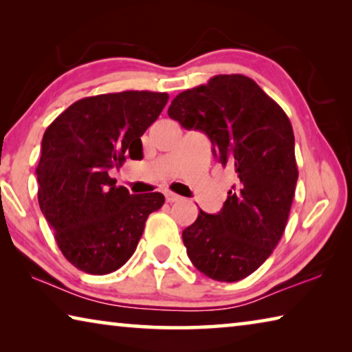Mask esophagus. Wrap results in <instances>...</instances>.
I'll use <instances>...</instances> for the list:
<instances>
[{
  "mask_svg": "<svg viewBox=\"0 0 352 352\" xmlns=\"http://www.w3.org/2000/svg\"><path fill=\"white\" fill-rule=\"evenodd\" d=\"M164 195H166V201H168V204H175V201H180L183 199L182 195H178L175 192H170V190H168V192H166Z\"/></svg>",
  "mask_w": 352,
  "mask_h": 352,
  "instance_id": "esophagus-1",
  "label": "esophagus"
}]
</instances>
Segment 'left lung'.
Instances as JSON below:
<instances>
[{
	"label": "left lung",
	"instance_id": "1",
	"mask_svg": "<svg viewBox=\"0 0 352 352\" xmlns=\"http://www.w3.org/2000/svg\"><path fill=\"white\" fill-rule=\"evenodd\" d=\"M184 129L201 130L237 182L217 214L199 212L183 231L195 269L236 283L264 264L281 241L294 201L298 168L287 115L253 79L219 74L178 94L168 110Z\"/></svg>",
	"mask_w": 352,
	"mask_h": 352
}]
</instances>
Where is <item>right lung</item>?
<instances>
[{
	"instance_id": "add662e5",
	"label": "right lung",
	"mask_w": 352,
	"mask_h": 352,
	"mask_svg": "<svg viewBox=\"0 0 352 352\" xmlns=\"http://www.w3.org/2000/svg\"><path fill=\"white\" fill-rule=\"evenodd\" d=\"M168 99V93L133 90L83 98L46 129L35 169L38 205L76 269L90 275L121 269L148 214L163 206V194H130L109 170L142 158L141 136Z\"/></svg>"
}]
</instances>
